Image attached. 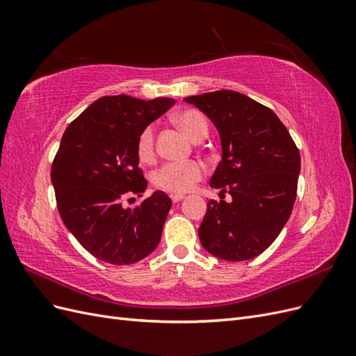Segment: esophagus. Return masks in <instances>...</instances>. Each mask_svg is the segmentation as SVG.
<instances>
[{"instance_id": "34e87169", "label": "esophagus", "mask_w": 356, "mask_h": 356, "mask_svg": "<svg viewBox=\"0 0 356 356\" xmlns=\"http://www.w3.org/2000/svg\"><path fill=\"white\" fill-rule=\"evenodd\" d=\"M182 199H184V195H170V200L174 202V203H177V202H179Z\"/></svg>"}]
</instances>
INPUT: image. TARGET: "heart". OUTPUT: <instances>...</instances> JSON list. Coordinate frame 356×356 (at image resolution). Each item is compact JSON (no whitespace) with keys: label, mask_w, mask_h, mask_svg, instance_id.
I'll list each match as a JSON object with an SVG mask.
<instances>
[{"label":"heart","mask_w":356,"mask_h":356,"mask_svg":"<svg viewBox=\"0 0 356 356\" xmlns=\"http://www.w3.org/2000/svg\"><path fill=\"white\" fill-rule=\"evenodd\" d=\"M177 126L184 132L191 141L207 138L209 132V123L197 110H182L175 115ZM136 153L141 161H152L156 156V132L154 126H145L136 139ZM203 165L197 160L188 161H169L160 166L153 175L154 186L172 195H182L195 187L203 177Z\"/></svg>","instance_id":"obj_1"}]
</instances>
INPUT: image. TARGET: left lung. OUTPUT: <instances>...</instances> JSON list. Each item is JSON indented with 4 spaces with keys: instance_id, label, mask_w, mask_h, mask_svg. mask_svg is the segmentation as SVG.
<instances>
[{
    "instance_id": "obj_1",
    "label": "left lung",
    "mask_w": 356,
    "mask_h": 356,
    "mask_svg": "<svg viewBox=\"0 0 356 356\" xmlns=\"http://www.w3.org/2000/svg\"><path fill=\"white\" fill-rule=\"evenodd\" d=\"M184 101L218 129L222 159L211 187L232 196L230 202H208L199 239L221 260H251L275 242L293 211L298 148L277 115L243 93L217 90Z\"/></svg>"
}]
</instances>
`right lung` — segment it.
Here are the masks:
<instances>
[{
  "label": "right lung",
  "mask_w": 356,
  "mask_h": 356,
  "mask_svg": "<svg viewBox=\"0 0 356 356\" xmlns=\"http://www.w3.org/2000/svg\"><path fill=\"white\" fill-rule=\"evenodd\" d=\"M175 104L102 96L70 123L51 163V182L63 224L86 251L101 261L124 266L152 254L161 238L172 202L163 191L143 197L147 179L139 169V132ZM134 200V199H127Z\"/></svg>",
  "instance_id": "right-lung-1"
}]
</instances>
